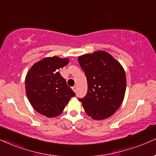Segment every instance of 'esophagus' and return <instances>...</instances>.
I'll return each instance as SVG.
<instances>
[{
    "instance_id": "esophagus-1",
    "label": "esophagus",
    "mask_w": 156,
    "mask_h": 156,
    "mask_svg": "<svg viewBox=\"0 0 156 156\" xmlns=\"http://www.w3.org/2000/svg\"><path fill=\"white\" fill-rule=\"evenodd\" d=\"M72 89L74 90V93H76V92H77V87H76V86H74V87H72Z\"/></svg>"
}]
</instances>
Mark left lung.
I'll return each instance as SVG.
<instances>
[{
	"label": "left lung",
	"instance_id": "8db88e82",
	"mask_svg": "<svg viewBox=\"0 0 156 156\" xmlns=\"http://www.w3.org/2000/svg\"><path fill=\"white\" fill-rule=\"evenodd\" d=\"M78 61L87 81V95L79 99L86 113L95 120L111 116L124 98L126 77L123 66L104 51L80 55Z\"/></svg>",
	"mask_w": 156,
	"mask_h": 156
}]
</instances>
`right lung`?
Instances as JSON below:
<instances>
[{
    "mask_svg": "<svg viewBox=\"0 0 156 156\" xmlns=\"http://www.w3.org/2000/svg\"><path fill=\"white\" fill-rule=\"evenodd\" d=\"M69 63V58L54 55L33 64L25 77L29 101L37 112L52 118L59 116L75 93L59 73Z\"/></svg>",
    "mask_w": 156,
    "mask_h": 156,
    "instance_id": "right-lung-1",
    "label": "right lung"
}]
</instances>
